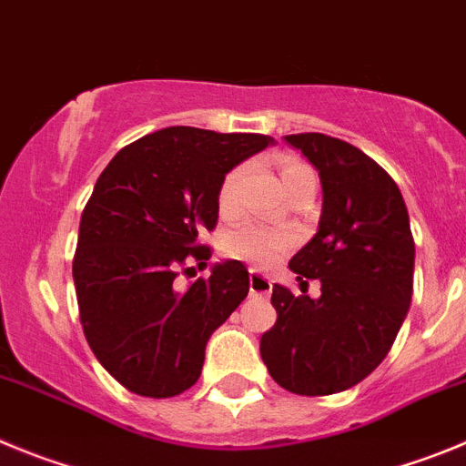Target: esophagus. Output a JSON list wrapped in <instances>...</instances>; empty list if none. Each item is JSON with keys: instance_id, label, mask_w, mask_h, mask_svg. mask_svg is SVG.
I'll return each instance as SVG.
<instances>
[{"instance_id": "esophagus-1", "label": "esophagus", "mask_w": 466, "mask_h": 466, "mask_svg": "<svg viewBox=\"0 0 466 466\" xmlns=\"http://www.w3.org/2000/svg\"><path fill=\"white\" fill-rule=\"evenodd\" d=\"M248 283H250V295L253 297H267L271 292V288H274V280H271L269 276H262L255 269H250Z\"/></svg>"}]
</instances>
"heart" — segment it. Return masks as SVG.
Masks as SVG:
<instances>
[{
  "label": "heart",
  "instance_id": "heart-1",
  "mask_svg": "<svg viewBox=\"0 0 466 466\" xmlns=\"http://www.w3.org/2000/svg\"><path fill=\"white\" fill-rule=\"evenodd\" d=\"M280 178H283L285 190H290L295 183L304 181V178H313V169L304 165L295 157H280L279 160ZM241 183H243V169H232L220 183L218 190V208L225 218H234L241 208ZM295 246V237L288 232H276V229L262 228L258 223H243L234 228L232 232L225 237V253L232 258L250 262L255 267H269V264L279 262L283 253Z\"/></svg>",
  "mask_w": 466,
  "mask_h": 466
}]
</instances>
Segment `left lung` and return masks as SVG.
I'll list each match as a JSON object with an SVG mask.
<instances>
[{
    "instance_id": "8db88e82",
    "label": "left lung",
    "mask_w": 466,
    "mask_h": 466,
    "mask_svg": "<svg viewBox=\"0 0 466 466\" xmlns=\"http://www.w3.org/2000/svg\"><path fill=\"white\" fill-rule=\"evenodd\" d=\"M318 169V232L290 259L320 297L274 285L276 325L259 339L271 379L295 395L353 388L385 360L413 295L416 243L400 187L369 155L327 134H288ZM306 283V280H301Z\"/></svg>"
}]
</instances>
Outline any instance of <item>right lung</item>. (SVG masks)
Returning a JSON list of instances; mask_svg holds the SVG:
<instances>
[{
	"mask_svg": "<svg viewBox=\"0 0 466 466\" xmlns=\"http://www.w3.org/2000/svg\"><path fill=\"white\" fill-rule=\"evenodd\" d=\"M271 144L178 125L125 146L95 183L74 255L78 311L95 358L137 395L192 388L211 334L248 295L238 259L216 262L186 292L174 279L183 264L207 267L199 234L216 228L220 183Z\"/></svg>",
	"mask_w": 466,
	"mask_h": 466,
	"instance_id": "1",
	"label": "right lung"
}]
</instances>
